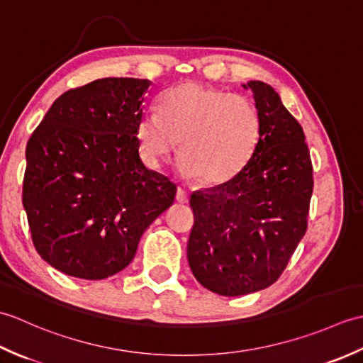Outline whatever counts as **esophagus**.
<instances>
[{
  "label": "esophagus",
  "instance_id": "esophagus-1",
  "mask_svg": "<svg viewBox=\"0 0 363 363\" xmlns=\"http://www.w3.org/2000/svg\"><path fill=\"white\" fill-rule=\"evenodd\" d=\"M176 201H177V203H187V201H189V194L186 191V189L177 187V191H176Z\"/></svg>",
  "mask_w": 363,
  "mask_h": 363
}]
</instances>
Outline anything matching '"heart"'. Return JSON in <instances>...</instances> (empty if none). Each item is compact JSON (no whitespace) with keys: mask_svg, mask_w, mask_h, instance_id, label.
Listing matches in <instances>:
<instances>
[{"mask_svg":"<svg viewBox=\"0 0 363 363\" xmlns=\"http://www.w3.org/2000/svg\"><path fill=\"white\" fill-rule=\"evenodd\" d=\"M262 117L250 96L184 82L159 99V113L145 112L137 126L143 157L159 165L179 142L182 172L220 187L242 172L256 151Z\"/></svg>","mask_w":363,"mask_h":363,"instance_id":"obj_1","label":"heart"}]
</instances>
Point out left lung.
<instances>
[{
	"label": "left lung",
	"mask_w": 363,
	"mask_h": 363,
	"mask_svg": "<svg viewBox=\"0 0 363 363\" xmlns=\"http://www.w3.org/2000/svg\"><path fill=\"white\" fill-rule=\"evenodd\" d=\"M262 134L233 181L195 191L187 259L203 287L240 296L274 284L307 229L313 168L306 137L273 87L250 81Z\"/></svg>",
	"instance_id": "1"
}]
</instances>
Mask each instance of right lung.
Masks as SVG:
<instances>
[{
	"label": "right lung",
	"instance_id": "1",
	"mask_svg": "<svg viewBox=\"0 0 363 363\" xmlns=\"http://www.w3.org/2000/svg\"><path fill=\"white\" fill-rule=\"evenodd\" d=\"M151 82L104 78L70 89L26 145L23 206L37 252L79 279L113 276L174 201L176 186L143 165L137 126Z\"/></svg>",
	"mask_w": 363,
	"mask_h": 363
}]
</instances>
